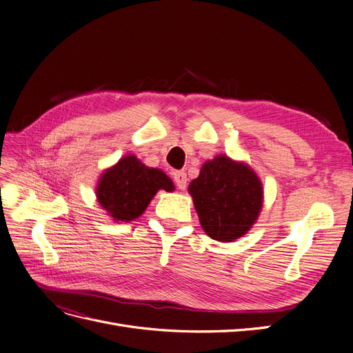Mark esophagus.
<instances>
[{
    "mask_svg": "<svg viewBox=\"0 0 353 353\" xmlns=\"http://www.w3.org/2000/svg\"><path fill=\"white\" fill-rule=\"evenodd\" d=\"M173 179H174L176 186H177L180 190H185V189H186L188 176H186L185 172H174V173H173Z\"/></svg>",
    "mask_w": 353,
    "mask_h": 353,
    "instance_id": "esophagus-1",
    "label": "esophagus"
}]
</instances>
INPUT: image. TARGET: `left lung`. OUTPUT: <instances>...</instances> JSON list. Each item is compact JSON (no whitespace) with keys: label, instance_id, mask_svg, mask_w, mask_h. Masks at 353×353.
<instances>
[{"label":"left lung","instance_id":"left-lung-1","mask_svg":"<svg viewBox=\"0 0 353 353\" xmlns=\"http://www.w3.org/2000/svg\"><path fill=\"white\" fill-rule=\"evenodd\" d=\"M189 193L203 231L219 242H232L247 234L264 199L263 185L252 168L222 154L202 165Z\"/></svg>","mask_w":353,"mask_h":353}]
</instances>
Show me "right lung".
Returning <instances> with one entry per match:
<instances>
[{"label": "right lung", "mask_w": 353, "mask_h": 353, "mask_svg": "<svg viewBox=\"0 0 353 353\" xmlns=\"http://www.w3.org/2000/svg\"><path fill=\"white\" fill-rule=\"evenodd\" d=\"M161 189L173 192L172 179L130 154L102 173L97 186V199L114 221L131 222L141 216L151 199Z\"/></svg>", "instance_id": "1"}]
</instances>
